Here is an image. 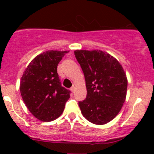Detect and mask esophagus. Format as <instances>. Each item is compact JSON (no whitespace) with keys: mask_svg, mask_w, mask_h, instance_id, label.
Returning a JSON list of instances; mask_svg holds the SVG:
<instances>
[{"mask_svg":"<svg viewBox=\"0 0 154 154\" xmlns=\"http://www.w3.org/2000/svg\"><path fill=\"white\" fill-rule=\"evenodd\" d=\"M75 84H74V85H72V88H71V91H72V92H75Z\"/></svg>","mask_w":154,"mask_h":154,"instance_id":"esophagus-1","label":"esophagus"}]
</instances>
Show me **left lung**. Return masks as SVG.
Here are the masks:
<instances>
[{
    "label": "left lung",
    "mask_w": 154,
    "mask_h": 154,
    "mask_svg": "<svg viewBox=\"0 0 154 154\" xmlns=\"http://www.w3.org/2000/svg\"><path fill=\"white\" fill-rule=\"evenodd\" d=\"M84 73L87 96L79 102L82 114L96 125L109 123L118 115L126 100L127 78L113 56L101 50H75Z\"/></svg>",
    "instance_id": "left-lung-1"
}]
</instances>
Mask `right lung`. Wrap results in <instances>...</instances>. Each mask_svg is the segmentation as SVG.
Wrapping results in <instances>:
<instances>
[{"mask_svg":"<svg viewBox=\"0 0 154 154\" xmlns=\"http://www.w3.org/2000/svg\"><path fill=\"white\" fill-rule=\"evenodd\" d=\"M69 51H47L37 55L24 70L20 92L32 115L43 122L62 115L70 91L62 86L57 66Z\"/></svg>","mask_w":154,"mask_h":154,"instance_id":"1","label":"right lung"}]
</instances>
